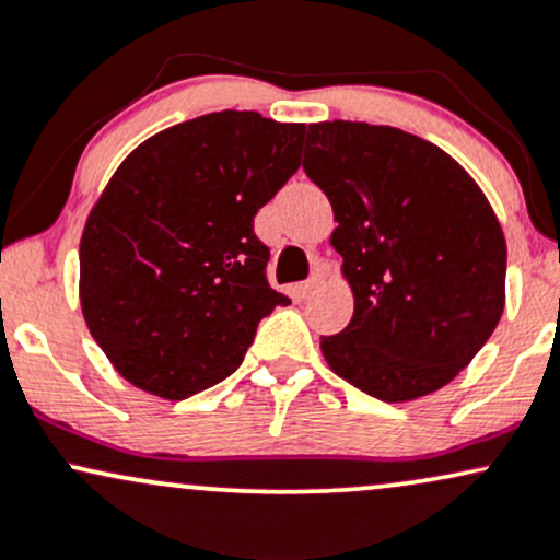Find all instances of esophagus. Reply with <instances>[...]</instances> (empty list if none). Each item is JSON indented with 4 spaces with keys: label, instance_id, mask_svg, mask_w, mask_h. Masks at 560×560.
<instances>
[{
    "label": "esophagus",
    "instance_id": "obj_1",
    "mask_svg": "<svg viewBox=\"0 0 560 560\" xmlns=\"http://www.w3.org/2000/svg\"><path fill=\"white\" fill-rule=\"evenodd\" d=\"M319 285H322V275L317 272V275H312V278H308L306 282H301V295H304V299H306V295H312Z\"/></svg>",
    "mask_w": 560,
    "mask_h": 560
}]
</instances>
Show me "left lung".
I'll use <instances>...</instances> for the list:
<instances>
[{
  "label": "left lung",
  "mask_w": 560,
  "mask_h": 560,
  "mask_svg": "<svg viewBox=\"0 0 560 560\" xmlns=\"http://www.w3.org/2000/svg\"><path fill=\"white\" fill-rule=\"evenodd\" d=\"M304 170L330 199V246L353 293L346 330L319 340L330 370L385 404L445 387L505 306V235L488 196L448 151L390 125L312 122Z\"/></svg>",
  "instance_id": "8db88e82"
}]
</instances>
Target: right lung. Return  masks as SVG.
I'll return each instance as SVG.
<instances>
[{"mask_svg":"<svg viewBox=\"0 0 560 560\" xmlns=\"http://www.w3.org/2000/svg\"><path fill=\"white\" fill-rule=\"evenodd\" d=\"M304 122L212 112L147 138L104 186L81 235L89 332L130 385L167 400L241 366L272 291L254 217L301 164Z\"/></svg>","mask_w":560,"mask_h":560,"instance_id":"add662e5","label":"right lung"}]
</instances>
